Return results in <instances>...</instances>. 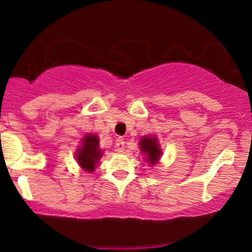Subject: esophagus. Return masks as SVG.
Wrapping results in <instances>:
<instances>
[{
  "label": "esophagus",
  "instance_id": "34e87169",
  "mask_svg": "<svg viewBox=\"0 0 252 252\" xmlns=\"http://www.w3.org/2000/svg\"><path fill=\"white\" fill-rule=\"evenodd\" d=\"M116 149H117V151H119V153H123L124 149H125V141H124V139H122V137L117 139Z\"/></svg>",
  "mask_w": 252,
  "mask_h": 252
}]
</instances>
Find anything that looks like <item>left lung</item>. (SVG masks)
<instances>
[{
    "label": "left lung",
    "mask_w": 252,
    "mask_h": 252,
    "mask_svg": "<svg viewBox=\"0 0 252 252\" xmlns=\"http://www.w3.org/2000/svg\"><path fill=\"white\" fill-rule=\"evenodd\" d=\"M140 149L147 156L146 158L149 161V164L154 165L159 160L161 151L159 149V144L157 142V139H155V137L144 136L140 141Z\"/></svg>",
    "instance_id": "obj_1"
}]
</instances>
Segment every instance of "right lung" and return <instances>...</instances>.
Masks as SVG:
<instances>
[{
    "instance_id": "add662e5",
    "label": "right lung",
    "mask_w": 252,
    "mask_h": 252,
    "mask_svg": "<svg viewBox=\"0 0 252 252\" xmlns=\"http://www.w3.org/2000/svg\"><path fill=\"white\" fill-rule=\"evenodd\" d=\"M98 137L94 134H88L84 139V144L77 153V160L80 166L87 172L95 170V165L102 156L98 149Z\"/></svg>"
}]
</instances>
